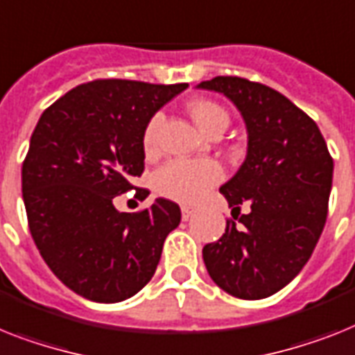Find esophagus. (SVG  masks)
<instances>
[{
  "instance_id": "esophagus-1",
  "label": "esophagus",
  "mask_w": 355,
  "mask_h": 355,
  "mask_svg": "<svg viewBox=\"0 0 355 355\" xmlns=\"http://www.w3.org/2000/svg\"><path fill=\"white\" fill-rule=\"evenodd\" d=\"M193 213H195V209H193V207H189V205H184V207H182V220H184V222H187V220L191 218Z\"/></svg>"
}]
</instances>
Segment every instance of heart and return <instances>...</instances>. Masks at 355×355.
<instances>
[{
    "label": "heart",
    "mask_w": 355,
    "mask_h": 355,
    "mask_svg": "<svg viewBox=\"0 0 355 355\" xmlns=\"http://www.w3.org/2000/svg\"><path fill=\"white\" fill-rule=\"evenodd\" d=\"M189 115L195 124L205 135H211L216 130H225L229 124L227 112L209 99H195L187 104ZM162 113H155L150 122L146 124L142 142L146 151H153L157 146L160 126H162ZM223 169L216 160L196 159V160H169L153 173V187L159 195L169 200L193 204L200 200L211 187L222 180Z\"/></svg>",
    "instance_id": "1"
}]
</instances>
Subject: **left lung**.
I'll list each match as a JSON object with an SVG mask.
<instances>
[{
    "label": "left lung",
    "instance_id": "left-lung-1",
    "mask_svg": "<svg viewBox=\"0 0 355 355\" xmlns=\"http://www.w3.org/2000/svg\"><path fill=\"white\" fill-rule=\"evenodd\" d=\"M196 88L218 92L242 113L247 155L220 193L237 217L202 249L214 284L242 300L276 294L309 261L329 213L334 160L320 128L296 104L243 77H214Z\"/></svg>",
    "mask_w": 355,
    "mask_h": 355
}]
</instances>
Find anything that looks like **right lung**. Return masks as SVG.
Returning <instances> with one entry per match:
<instances>
[{
	"instance_id": "1",
	"label": "right lung",
	"mask_w": 355,
	"mask_h": 355,
	"mask_svg": "<svg viewBox=\"0 0 355 355\" xmlns=\"http://www.w3.org/2000/svg\"><path fill=\"white\" fill-rule=\"evenodd\" d=\"M186 88L97 79L62 95L37 121L21 169L28 227L50 270L86 300L135 296L180 223V207L166 198L139 213H121L113 200L144 171L146 124Z\"/></svg>"
}]
</instances>
